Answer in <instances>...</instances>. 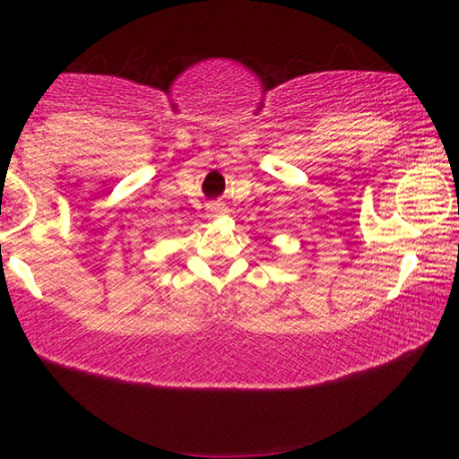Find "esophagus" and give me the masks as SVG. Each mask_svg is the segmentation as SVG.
<instances>
[{
    "label": "esophagus",
    "instance_id": "obj_1",
    "mask_svg": "<svg viewBox=\"0 0 459 459\" xmlns=\"http://www.w3.org/2000/svg\"><path fill=\"white\" fill-rule=\"evenodd\" d=\"M221 215H225V206L221 203L209 204V209H206V217L217 219V217H221Z\"/></svg>",
    "mask_w": 459,
    "mask_h": 459
}]
</instances>
